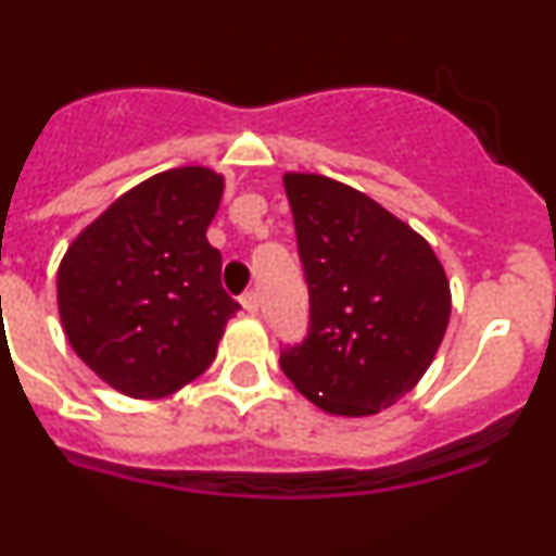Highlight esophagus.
I'll use <instances>...</instances> for the list:
<instances>
[{"instance_id":"esophagus-1","label":"esophagus","mask_w":556,"mask_h":556,"mask_svg":"<svg viewBox=\"0 0 556 556\" xmlns=\"http://www.w3.org/2000/svg\"><path fill=\"white\" fill-rule=\"evenodd\" d=\"M241 306H244V309L250 312V315H255V312H257V306H261V299H257V293H255V290H250V293H244V295H241Z\"/></svg>"}]
</instances>
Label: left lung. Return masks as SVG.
<instances>
[{"label":"left lung","instance_id":"8db88e82","mask_svg":"<svg viewBox=\"0 0 556 556\" xmlns=\"http://www.w3.org/2000/svg\"><path fill=\"white\" fill-rule=\"evenodd\" d=\"M309 288V337L279 355L315 407L364 418L432 366L451 282L432 244L364 192L320 174L282 176Z\"/></svg>","mask_w":556,"mask_h":556}]
</instances>
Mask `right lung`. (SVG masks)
Masks as SVG:
<instances>
[{
	"instance_id": "obj_1",
	"label": "right lung",
	"mask_w": 556,
	"mask_h": 556,
	"mask_svg": "<svg viewBox=\"0 0 556 556\" xmlns=\"http://www.w3.org/2000/svg\"><path fill=\"white\" fill-rule=\"evenodd\" d=\"M225 176L181 165L135 185L86 225L56 271L64 337L129 399H163L201 377L239 304L206 230Z\"/></svg>"
}]
</instances>
